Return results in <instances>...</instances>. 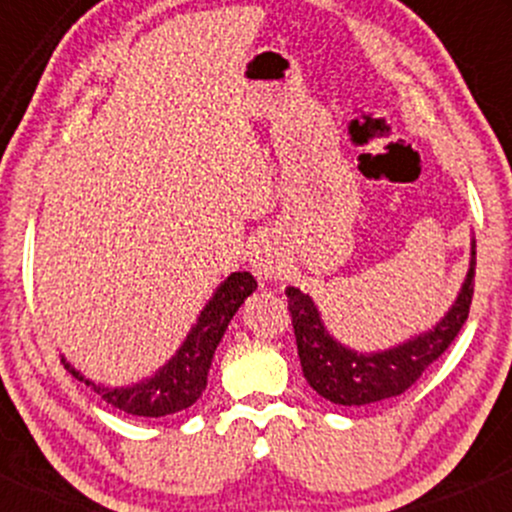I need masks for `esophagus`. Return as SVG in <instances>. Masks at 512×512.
<instances>
[{
  "label": "esophagus",
  "instance_id": "1",
  "mask_svg": "<svg viewBox=\"0 0 512 512\" xmlns=\"http://www.w3.org/2000/svg\"><path fill=\"white\" fill-rule=\"evenodd\" d=\"M250 262H252V269H255L257 279H262V281L279 279L281 267H284V264H281L279 252H274L272 248H264V245L252 250Z\"/></svg>",
  "mask_w": 512,
  "mask_h": 512
}]
</instances>
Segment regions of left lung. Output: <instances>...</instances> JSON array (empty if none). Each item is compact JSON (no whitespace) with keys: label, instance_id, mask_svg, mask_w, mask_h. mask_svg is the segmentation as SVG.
Masks as SVG:
<instances>
[{"label":"left lung","instance_id":"1","mask_svg":"<svg viewBox=\"0 0 512 512\" xmlns=\"http://www.w3.org/2000/svg\"><path fill=\"white\" fill-rule=\"evenodd\" d=\"M474 267H477V243L472 240L467 276L448 313L431 330L370 354L337 342L327 332L313 298L296 286H289L286 296H289L291 322L305 380L317 395L342 407H366L402 395L448 349L467 322L474 293Z\"/></svg>","mask_w":512,"mask_h":512}]
</instances>
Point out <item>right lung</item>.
<instances>
[{
	"label": "right lung",
	"instance_id": "add662e5",
	"mask_svg": "<svg viewBox=\"0 0 512 512\" xmlns=\"http://www.w3.org/2000/svg\"><path fill=\"white\" fill-rule=\"evenodd\" d=\"M255 289L257 281L250 272H233L228 279H223L173 358L163 363L151 378L142 380V383L108 387L88 380L64 356L62 363L76 380H84L105 402L125 411V414L156 416V419L158 416L178 414V411L192 407L202 397L216 346L226 334L228 322L233 320L240 305Z\"/></svg>",
	"mask_w": 512,
	"mask_h": 512
}]
</instances>
